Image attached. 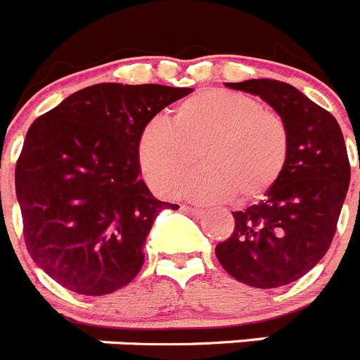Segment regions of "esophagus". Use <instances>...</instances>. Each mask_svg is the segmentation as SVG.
Listing matches in <instances>:
<instances>
[{
  "label": "esophagus",
  "mask_w": 360,
  "mask_h": 360,
  "mask_svg": "<svg viewBox=\"0 0 360 360\" xmlns=\"http://www.w3.org/2000/svg\"><path fill=\"white\" fill-rule=\"evenodd\" d=\"M180 211L186 212V214H189V216H195V218H202V216H203L202 209L189 207V205H182V207H180Z\"/></svg>",
  "instance_id": "34e87169"
}]
</instances>
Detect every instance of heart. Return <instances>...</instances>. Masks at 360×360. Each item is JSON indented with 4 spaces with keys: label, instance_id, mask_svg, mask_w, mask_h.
Masks as SVG:
<instances>
[{
    "label": "heart",
    "instance_id": "b5f03b06",
    "mask_svg": "<svg viewBox=\"0 0 360 360\" xmlns=\"http://www.w3.org/2000/svg\"><path fill=\"white\" fill-rule=\"evenodd\" d=\"M142 176L160 195H171L187 173L202 171L178 187L200 202H252L285 173L290 133L276 111L249 95L205 90L178 104L169 120H149L139 139Z\"/></svg>",
    "mask_w": 360,
    "mask_h": 360
}]
</instances>
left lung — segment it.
<instances>
[{"mask_svg": "<svg viewBox=\"0 0 360 360\" xmlns=\"http://www.w3.org/2000/svg\"><path fill=\"white\" fill-rule=\"evenodd\" d=\"M225 84L278 111L290 133V155L265 200L232 212L234 231L216 245V257L238 281L278 288L303 278L330 249L349 186L345 136L330 111L287 82Z\"/></svg>", "mask_w": 360, "mask_h": 360, "instance_id": "obj_1", "label": "left lung"}]
</instances>
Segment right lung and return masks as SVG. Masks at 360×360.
<instances>
[{
  "label": "right lung",
  "instance_id": "add662e5",
  "mask_svg": "<svg viewBox=\"0 0 360 360\" xmlns=\"http://www.w3.org/2000/svg\"><path fill=\"white\" fill-rule=\"evenodd\" d=\"M191 88L103 82L65 98L28 128L15 164L27 250L59 285L82 295L126 287L164 207L141 178L139 139Z\"/></svg>",
  "mask_w": 360,
  "mask_h": 360
}]
</instances>
